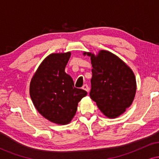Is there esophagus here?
Masks as SVG:
<instances>
[{
  "label": "esophagus",
  "instance_id": "obj_1",
  "mask_svg": "<svg viewBox=\"0 0 159 159\" xmlns=\"http://www.w3.org/2000/svg\"><path fill=\"white\" fill-rule=\"evenodd\" d=\"M82 89L87 91V93L89 92V87H88V85H87V84H84L83 87H82Z\"/></svg>",
  "mask_w": 159,
  "mask_h": 159
}]
</instances>
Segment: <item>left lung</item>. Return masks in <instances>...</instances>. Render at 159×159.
<instances>
[{"label":"left lung","mask_w":159,"mask_h":159,"mask_svg":"<svg viewBox=\"0 0 159 159\" xmlns=\"http://www.w3.org/2000/svg\"><path fill=\"white\" fill-rule=\"evenodd\" d=\"M90 57L93 76L90 96L107 117L116 118L132 105L136 93L134 72L110 52L101 50L97 55L84 52Z\"/></svg>","instance_id":"left-lung-1"}]
</instances>
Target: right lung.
<instances>
[{
	"label": "right lung",
	"mask_w": 159,
	"mask_h": 159,
	"mask_svg": "<svg viewBox=\"0 0 159 159\" xmlns=\"http://www.w3.org/2000/svg\"><path fill=\"white\" fill-rule=\"evenodd\" d=\"M70 52L52 54L41 63L30 84V96L38 112L60 125L70 123L78 103L87 93L75 88L65 67Z\"/></svg>",
	"instance_id": "right-lung-1"
}]
</instances>
